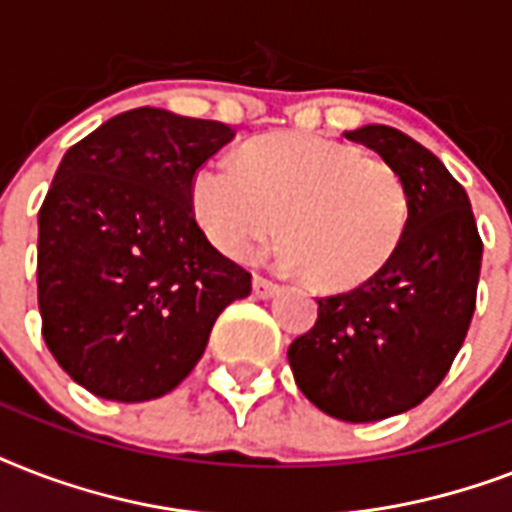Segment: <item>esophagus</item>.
<instances>
[{
	"instance_id": "obj_1",
	"label": "esophagus",
	"mask_w": 512,
	"mask_h": 512,
	"mask_svg": "<svg viewBox=\"0 0 512 512\" xmlns=\"http://www.w3.org/2000/svg\"><path fill=\"white\" fill-rule=\"evenodd\" d=\"M252 295L260 297V300H268V297L279 295V284H273V281L263 279V276H255L252 279Z\"/></svg>"
}]
</instances>
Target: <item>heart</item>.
<instances>
[{
	"instance_id": "heart-1",
	"label": "heart",
	"mask_w": 512,
	"mask_h": 512,
	"mask_svg": "<svg viewBox=\"0 0 512 512\" xmlns=\"http://www.w3.org/2000/svg\"><path fill=\"white\" fill-rule=\"evenodd\" d=\"M193 207L223 255L247 260L279 233L284 260L316 287L364 284L388 263L409 223V191L382 156L342 140L276 132L212 162L193 180Z\"/></svg>"
}]
</instances>
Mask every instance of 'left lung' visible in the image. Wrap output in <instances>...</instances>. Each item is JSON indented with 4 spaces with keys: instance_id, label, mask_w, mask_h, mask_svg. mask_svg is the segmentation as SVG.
Masks as SVG:
<instances>
[{
    "instance_id": "obj_1",
    "label": "left lung",
    "mask_w": 512,
    "mask_h": 512,
    "mask_svg": "<svg viewBox=\"0 0 512 512\" xmlns=\"http://www.w3.org/2000/svg\"><path fill=\"white\" fill-rule=\"evenodd\" d=\"M345 138L401 172L409 223L372 279L319 297V319L287 356L297 388L321 412L377 422L422 404L446 377L476 311L484 244L468 193L428 148L388 124Z\"/></svg>"
}]
</instances>
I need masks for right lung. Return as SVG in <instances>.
<instances>
[{
	"mask_svg": "<svg viewBox=\"0 0 512 512\" xmlns=\"http://www.w3.org/2000/svg\"><path fill=\"white\" fill-rule=\"evenodd\" d=\"M236 138L223 122L132 108L71 146L39 209L42 335L108 401L175 390L252 276L207 241L193 180Z\"/></svg>",
	"mask_w": 512,
	"mask_h": 512,
	"instance_id": "obj_1",
	"label": "right lung"
}]
</instances>
